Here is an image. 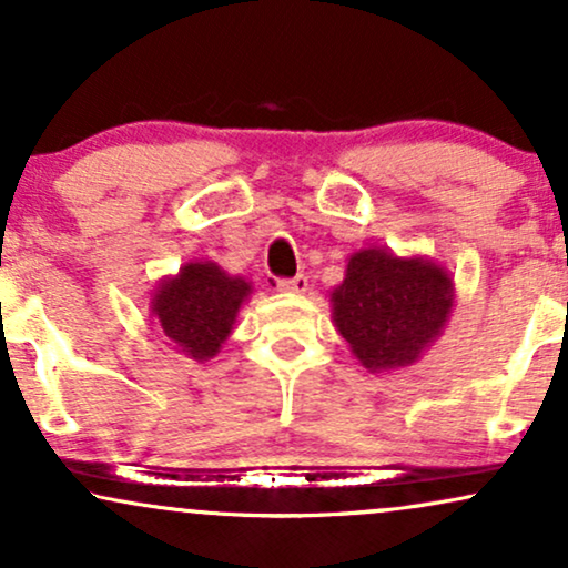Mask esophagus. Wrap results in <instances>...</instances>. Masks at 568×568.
Segmentation results:
<instances>
[{
    "label": "esophagus",
    "mask_w": 568,
    "mask_h": 568,
    "mask_svg": "<svg viewBox=\"0 0 568 568\" xmlns=\"http://www.w3.org/2000/svg\"><path fill=\"white\" fill-rule=\"evenodd\" d=\"M306 288H308V277L306 275L280 277L277 280V291H283V293H304Z\"/></svg>",
    "instance_id": "34e87169"
}]
</instances>
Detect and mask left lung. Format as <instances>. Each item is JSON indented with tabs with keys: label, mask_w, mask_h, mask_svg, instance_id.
<instances>
[{
	"label": "left lung",
	"mask_w": 568,
	"mask_h": 568,
	"mask_svg": "<svg viewBox=\"0 0 568 568\" xmlns=\"http://www.w3.org/2000/svg\"><path fill=\"white\" fill-rule=\"evenodd\" d=\"M333 322L369 372L414 364L443 333L454 306V280L422 256L362 248L329 293Z\"/></svg>",
	"instance_id": "1"
}]
</instances>
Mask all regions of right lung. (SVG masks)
<instances>
[{
	"label": "right lung",
	"mask_w": 568,
	"mask_h": 568,
	"mask_svg": "<svg viewBox=\"0 0 568 568\" xmlns=\"http://www.w3.org/2000/svg\"><path fill=\"white\" fill-rule=\"evenodd\" d=\"M248 296L251 283L243 277H231L214 262H189L156 285L152 314L172 346L193 362H206L233 333Z\"/></svg>",
	"instance_id": "1"
}]
</instances>
